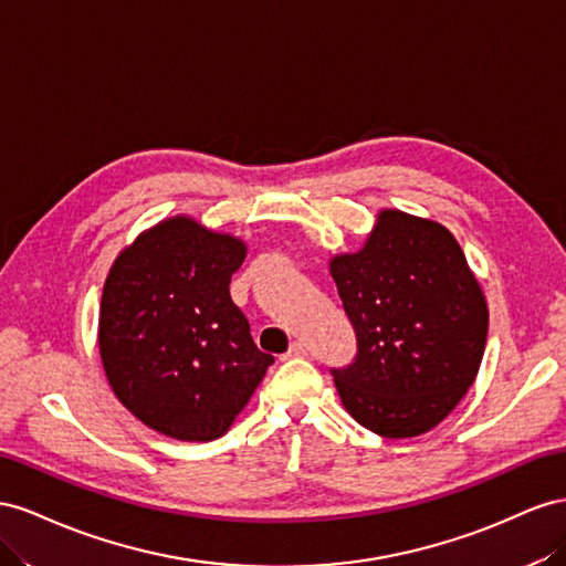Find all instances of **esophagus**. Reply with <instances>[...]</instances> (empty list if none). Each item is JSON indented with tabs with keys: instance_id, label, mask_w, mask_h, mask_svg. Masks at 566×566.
<instances>
[{
	"instance_id": "1",
	"label": "esophagus",
	"mask_w": 566,
	"mask_h": 566,
	"mask_svg": "<svg viewBox=\"0 0 566 566\" xmlns=\"http://www.w3.org/2000/svg\"><path fill=\"white\" fill-rule=\"evenodd\" d=\"M303 355H308V348H305V344L296 342V344H292V348H289L286 358H303Z\"/></svg>"
}]
</instances>
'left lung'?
<instances>
[{
	"label": "left lung",
	"instance_id": "left-lung-1",
	"mask_svg": "<svg viewBox=\"0 0 566 566\" xmlns=\"http://www.w3.org/2000/svg\"><path fill=\"white\" fill-rule=\"evenodd\" d=\"M358 338L348 367L332 369L355 422L384 439L427 433L474 384L489 305L441 222L384 208L358 253L329 261Z\"/></svg>",
	"mask_w": 566,
	"mask_h": 566
}]
</instances>
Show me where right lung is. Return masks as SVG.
I'll use <instances>...</instances> for the list:
<instances>
[{
    "label": "right lung",
    "mask_w": 566,
    "mask_h": 566,
    "mask_svg": "<svg viewBox=\"0 0 566 566\" xmlns=\"http://www.w3.org/2000/svg\"><path fill=\"white\" fill-rule=\"evenodd\" d=\"M244 258L241 239L175 216L111 265L99 308L104 373L149 429L177 441L220 439L274 363L230 296Z\"/></svg>",
    "instance_id": "obj_1"
}]
</instances>
